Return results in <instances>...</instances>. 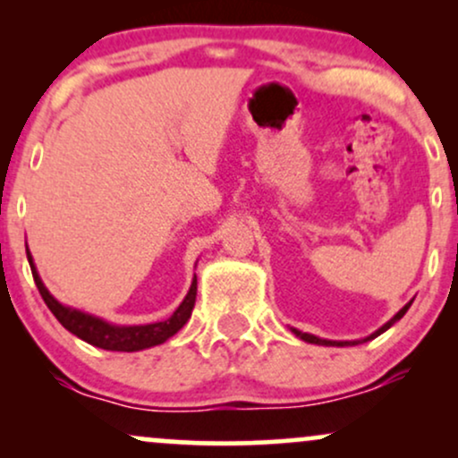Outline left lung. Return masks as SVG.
I'll return each mask as SVG.
<instances>
[{
  "label": "left lung",
  "mask_w": 458,
  "mask_h": 458,
  "mask_svg": "<svg viewBox=\"0 0 458 458\" xmlns=\"http://www.w3.org/2000/svg\"><path fill=\"white\" fill-rule=\"evenodd\" d=\"M413 303V299L411 301L407 303V306L404 308H401L398 310L396 314H394V317L387 320L386 325H383V327H379L375 331V334H370V335H366V338H361V340H325V338H318V335H312V334H306V331H299V329H293V334L297 335V338H301V340H306V343H310V344H320V346H355V344H361V343H368V340H372V338H377V335H381L383 331H387L392 327L394 323H396V320H401L403 317H404V312H407L409 310V306H411Z\"/></svg>",
  "instance_id": "left-lung-1"
}]
</instances>
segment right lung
Masks as SVG:
<instances>
[{
    "instance_id": "obj_1",
    "label": "right lung",
    "mask_w": 458,
    "mask_h": 458,
    "mask_svg": "<svg viewBox=\"0 0 458 458\" xmlns=\"http://www.w3.org/2000/svg\"><path fill=\"white\" fill-rule=\"evenodd\" d=\"M25 251H28L31 276H34V282L36 286H38L40 297L45 299L47 308H49L51 312H54V317L60 320L62 327H66L71 334H75L77 338L83 340V343L98 346V349L133 353V351L150 349V346L163 344L167 338H172L178 329H182V325L187 323L189 317H191L193 306H196L198 280L196 276H193L191 288H189L187 297L182 299V303L174 310V314H172L170 318L159 320V323H150V325H112L107 323V320L81 312V310L62 306V303L57 301L49 291H47L43 280H40L34 260H31L28 245H25Z\"/></svg>"
}]
</instances>
